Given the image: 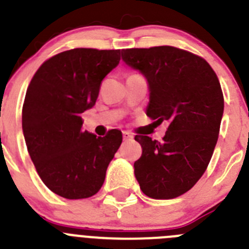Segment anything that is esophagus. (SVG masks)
Returning <instances> with one entry per match:
<instances>
[{
	"label": "esophagus",
	"mask_w": 249,
	"mask_h": 249,
	"mask_svg": "<svg viewBox=\"0 0 249 249\" xmlns=\"http://www.w3.org/2000/svg\"><path fill=\"white\" fill-rule=\"evenodd\" d=\"M122 136H123V141H129V140H132V138H133L132 133H131V132H128V131H123Z\"/></svg>",
	"instance_id": "34e87169"
}]
</instances>
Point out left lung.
Wrapping results in <instances>:
<instances>
[{
	"label": "left lung",
	"instance_id": "obj_1",
	"mask_svg": "<svg viewBox=\"0 0 249 249\" xmlns=\"http://www.w3.org/2000/svg\"><path fill=\"white\" fill-rule=\"evenodd\" d=\"M121 54L148 83L147 116L168 123L162 142L135 137L142 146L133 166L136 179L151 198H176L197 183L212 158L224 108L219 81L207 61L171 46Z\"/></svg>",
	"mask_w": 249,
	"mask_h": 249
}]
</instances>
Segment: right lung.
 I'll return each instance as SVG.
<instances>
[{"instance_id": "obj_1", "label": "right lung", "mask_w": 249, "mask_h": 249, "mask_svg": "<svg viewBox=\"0 0 249 249\" xmlns=\"http://www.w3.org/2000/svg\"><path fill=\"white\" fill-rule=\"evenodd\" d=\"M120 59V50L65 51L47 59L28 86L22 108L26 146L43 183L63 198L96 195L122 143L118 129L105 137L83 131L81 117Z\"/></svg>"}]
</instances>
